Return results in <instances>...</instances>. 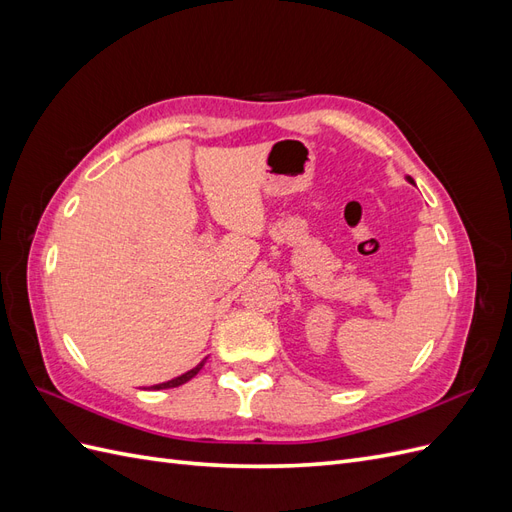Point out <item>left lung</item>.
I'll return each mask as SVG.
<instances>
[{"instance_id": "obj_1", "label": "left lung", "mask_w": 512, "mask_h": 512, "mask_svg": "<svg viewBox=\"0 0 512 512\" xmlns=\"http://www.w3.org/2000/svg\"><path fill=\"white\" fill-rule=\"evenodd\" d=\"M408 181H410V183H414V181H412V179H410V177H408Z\"/></svg>"}]
</instances>
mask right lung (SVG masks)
Masks as SVG:
<instances>
[{
	"instance_id": "right-lung-1",
	"label": "right lung",
	"mask_w": 512,
	"mask_h": 512,
	"mask_svg": "<svg viewBox=\"0 0 512 512\" xmlns=\"http://www.w3.org/2000/svg\"><path fill=\"white\" fill-rule=\"evenodd\" d=\"M207 361V359H205ZM205 361H200L194 369H190V371H185V374H181V376H177V378H173V380H168V382H162V384H156V386H151L153 391H160V389H175V386H181V384H185L188 380H192L200 369H203V365H205Z\"/></svg>"
}]
</instances>
